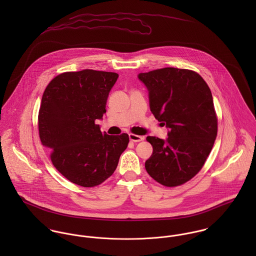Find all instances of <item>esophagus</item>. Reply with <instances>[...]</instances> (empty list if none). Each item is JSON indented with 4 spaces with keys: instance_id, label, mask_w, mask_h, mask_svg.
<instances>
[{
    "instance_id": "esophagus-1",
    "label": "esophagus",
    "mask_w": 256,
    "mask_h": 256,
    "mask_svg": "<svg viewBox=\"0 0 256 256\" xmlns=\"http://www.w3.org/2000/svg\"><path fill=\"white\" fill-rule=\"evenodd\" d=\"M129 139L132 141V142H141L145 139L144 136H139V135H135V134H129Z\"/></svg>"
}]
</instances>
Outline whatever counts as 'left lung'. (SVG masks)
<instances>
[{
	"label": "left lung",
	"mask_w": 256,
	"mask_h": 256,
	"mask_svg": "<svg viewBox=\"0 0 256 256\" xmlns=\"http://www.w3.org/2000/svg\"><path fill=\"white\" fill-rule=\"evenodd\" d=\"M148 90L150 108L170 128L168 139L148 136L152 154L145 162L156 182L176 187L203 168L218 133L212 92L204 78L187 69L162 68L139 74Z\"/></svg>",
	"instance_id": "left-lung-1"
}]
</instances>
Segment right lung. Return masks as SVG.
Listing matches in <instances>:
<instances>
[{
    "instance_id": "1",
    "label": "right lung",
    "mask_w": 256,
    "mask_h": 256,
    "mask_svg": "<svg viewBox=\"0 0 256 256\" xmlns=\"http://www.w3.org/2000/svg\"><path fill=\"white\" fill-rule=\"evenodd\" d=\"M118 74L86 69L56 76L46 86L38 113L42 145L56 170L82 187L100 185L117 168L129 143L122 133H102L96 120L106 104Z\"/></svg>"
}]
</instances>
